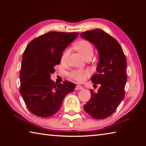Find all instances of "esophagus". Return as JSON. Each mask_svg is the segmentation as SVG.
<instances>
[{
	"instance_id": "esophagus-1",
	"label": "esophagus",
	"mask_w": 146,
	"mask_h": 146,
	"mask_svg": "<svg viewBox=\"0 0 146 146\" xmlns=\"http://www.w3.org/2000/svg\"><path fill=\"white\" fill-rule=\"evenodd\" d=\"M82 89H83V87L82 86H80V85L76 86L75 90H82Z\"/></svg>"
}]
</instances>
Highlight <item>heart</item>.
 Wrapping results in <instances>:
<instances>
[{
	"label": "heart",
	"mask_w": 146,
	"mask_h": 146,
	"mask_svg": "<svg viewBox=\"0 0 146 146\" xmlns=\"http://www.w3.org/2000/svg\"><path fill=\"white\" fill-rule=\"evenodd\" d=\"M75 48L78 52L81 53L85 58L88 57H91L93 55L94 48L92 44L88 40H81L77 42L75 45ZM70 54V49L66 48L64 49L61 56V62L62 63H66L68 61ZM90 71L88 70H72L69 74L70 78L73 80L77 81L78 82H82L86 80L87 76L90 75Z\"/></svg>",
	"instance_id": "obj_1"
}]
</instances>
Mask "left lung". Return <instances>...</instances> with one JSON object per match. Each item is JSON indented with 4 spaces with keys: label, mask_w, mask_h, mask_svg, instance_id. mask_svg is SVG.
Returning <instances> with one entry per match:
<instances>
[{
    "label": "left lung",
    "mask_w": 146,
    "mask_h": 146,
    "mask_svg": "<svg viewBox=\"0 0 146 146\" xmlns=\"http://www.w3.org/2000/svg\"><path fill=\"white\" fill-rule=\"evenodd\" d=\"M80 36L93 43L99 53L97 73L91 79L100 86L97 93L90 90L91 98L84 109L91 117L104 119L115 112L125 97L126 58L117 40L102 29L83 32Z\"/></svg>",
    "instance_id": "8db88e82"
}]
</instances>
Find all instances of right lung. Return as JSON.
<instances>
[{
	"label": "right lung",
	"instance_id": "obj_1",
	"mask_svg": "<svg viewBox=\"0 0 146 146\" xmlns=\"http://www.w3.org/2000/svg\"><path fill=\"white\" fill-rule=\"evenodd\" d=\"M78 33L48 32L34 38L24 51L19 92L28 110L38 117H49L60 108L64 97L75 84L69 81L55 84L51 74L60 64L64 49Z\"/></svg>",
	"mask_w": 146,
	"mask_h": 146
}]
</instances>
